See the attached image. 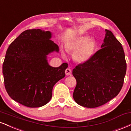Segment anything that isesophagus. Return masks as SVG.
<instances>
[{"label": "esophagus", "mask_w": 131, "mask_h": 131, "mask_svg": "<svg viewBox=\"0 0 131 131\" xmlns=\"http://www.w3.org/2000/svg\"><path fill=\"white\" fill-rule=\"evenodd\" d=\"M65 74H66V75H71V70L70 69L67 68V70H65Z\"/></svg>", "instance_id": "obj_1"}]
</instances>
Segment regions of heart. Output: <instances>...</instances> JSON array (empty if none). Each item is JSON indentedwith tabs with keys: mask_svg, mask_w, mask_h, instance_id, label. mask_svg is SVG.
<instances>
[{
	"mask_svg": "<svg viewBox=\"0 0 131 131\" xmlns=\"http://www.w3.org/2000/svg\"><path fill=\"white\" fill-rule=\"evenodd\" d=\"M97 47V42L89 36L81 35L69 41L66 45V49L74 52L73 59L78 63H84L93 56ZM63 57L65 54L62 52Z\"/></svg>",
	"mask_w": 131,
	"mask_h": 131,
	"instance_id": "1",
	"label": "heart"
}]
</instances>
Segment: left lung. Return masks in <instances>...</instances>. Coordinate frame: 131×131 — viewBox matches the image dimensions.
I'll use <instances>...</instances> for the list:
<instances>
[{
  "instance_id": "obj_1",
  "label": "left lung",
  "mask_w": 131,
  "mask_h": 131,
  "mask_svg": "<svg viewBox=\"0 0 131 131\" xmlns=\"http://www.w3.org/2000/svg\"><path fill=\"white\" fill-rule=\"evenodd\" d=\"M126 72V63L121 44L111 31L105 30L101 49L89 61L72 70L77 82L74 100L87 108L104 104L119 93Z\"/></svg>"
}]
</instances>
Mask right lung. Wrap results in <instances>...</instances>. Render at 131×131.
I'll list each match as a JSON object with an SVG mask.
<instances>
[{
    "mask_svg": "<svg viewBox=\"0 0 131 131\" xmlns=\"http://www.w3.org/2000/svg\"><path fill=\"white\" fill-rule=\"evenodd\" d=\"M52 33L27 30L13 41L3 63L5 87L11 98L28 107H40L51 100L52 89L65 76L68 64L54 68L48 63L49 53L59 52Z\"/></svg>",
    "mask_w": 131,
    "mask_h": 131,
    "instance_id": "obj_1",
    "label": "right lung"
}]
</instances>
